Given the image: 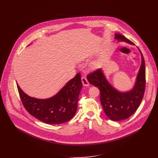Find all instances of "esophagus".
Returning a JSON list of instances; mask_svg holds the SVG:
<instances>
[{"mask_svg": "<svg viewBox=\"0 0 158 158\" xmlns=\"http://www.w3.org/2000/svg\"><path fill=\"white\" fill-rule=\"evenodd\" d=\"M81 81H82V85H83V86H89V82H88V79L86 78V77L82 76L81 77Z\"/></svg>", "mask_w": 158, "mask_h": 158, "instance_id": "34e87169", "label": "esophagus"}]
</instances>
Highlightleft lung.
Masks as SVG:
<instances>
[{"label":"left lung","instance_id":"1","mask_svg":"<svg viewBox=\"0 0 158 158\" xmlns=\"http://www.w3.org/2000/svg\"><path fill=\"white\" fill-rule=\"evenodd\" d=\"M114 38L133 44L120 34H115ZM140 53L142 55V64L134 88L129 92H120L114 88L106 79L101 69H97L87 76L89 83L100 90V100L104 111L111 120L120 121L128 118L135 113L142 101L146 82L145 64L141 51Z\"/></svg>","mask_w":158,"mask_h":158}]
</instances>
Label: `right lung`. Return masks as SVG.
Returning <instances> with one entry per match:
<instances>
[{"label":"right lung","mask_w":158,"mask_h":158,"mask_svg":"<svg viewBox=\"0 0 158 158\" xmlns=\"http://www.w3.org/2000/svg\"><path fill=\"white\" fill-rule=\"evenodd\" d=\"M82 87L81 74L70 80L54 97L47 99L31 97L17 85L22 102L27 112L48 124H60L72 119L77 110L79 95Z\"/></svg>","instance_id":"1"}]
</instances>
